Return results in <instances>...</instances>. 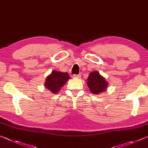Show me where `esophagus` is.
Returning <instances> with one entry per match:
<instances>
[{
    "label": "esophagus",
    "mask_w": 148,
    "mask_h": 148,
    "mask_svg": "<svg viewBox=\"0 0 148 148\" xmlns=\"http://www.w3.org/2000/svg\"><path fill=\"white\" fill-rule=\"evenodd\" d=\"M81 74H74V77H76V78H79V77H81Z\"/></svg>",
    "instance_id": "34e87169"
}]
</instances>
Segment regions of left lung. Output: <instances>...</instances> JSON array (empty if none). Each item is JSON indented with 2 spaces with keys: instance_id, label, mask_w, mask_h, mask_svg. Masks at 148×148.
<instances>
[{
  "instance_id": "1",
  "label": "left lung",
  "mask_w": 148,
  "mask_h": 148,
  "mask_svg": "<svg viewBox=\"0 0 148 148\" xmlns=\"http://www.w3.org/2000/svg\"><path fill=\"white\" fill-rule=\"evenodd\" d=\"M87 84L90 88V92L94 95H98L105 92L108 86L106 79L98 71L90 72L87 78Z\"/></svg>"
}]
</instances>
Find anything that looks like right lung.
Wrapping results in <instances>:
<instances>
[{"mask_svg":"<svg viewBox=\"0 0 148 148\" xmlns=\"http://www.w3.org/2000/svg\"><path fill=\"white\" fill-rule=\"evenodd\" d=\"M70 78L71 77L67 72L53 71L47 77L45 86L51 92L56 94Z\"/></svg>","mask_w":148,"mask_h":148,"instance_id":"1","label":"right lung"}]
</instances>
